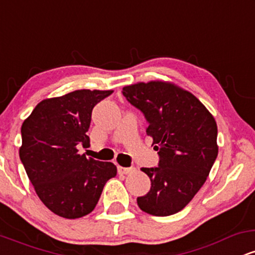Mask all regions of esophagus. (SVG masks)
I'll use <instances>...</instances> for the list:
<instances>
[{
  "mask_svg": "<svg viewBox=\"0 0 255 255\" xmlns=\"http://www.w3.org/2000/svg\"><path fill=\"white\" fill-rule=\"evenodd\" d=\"M118 170H119V174L128 175V174H131V172L135 171V168H134V166H130V168H124V166H119Z\"/></svg>",
  "mask_w": 255,
  "mask_h": 255,
  "instance_id": "34e87169",
  "label": "esophagus"
}]
</instances>
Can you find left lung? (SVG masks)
<instances>
[{"instance_id":"left-lung-1","label":"left lung","mask_w":255,"mask_h":255,"mask_svg":"<svg viewBox=\"0 0 255 255\" xmlns=\"http://www.w3.org/2000/svg\"><path fill=\"white\" fill-rule=\"evenodd\" d=\"M122 93L144 114L159 156L158 166L141 168L151 189L137 205L158 217L177 213L203 187L217 158V124L195 96L172 84L140 83Z\"/></svg>"}]
</instances>
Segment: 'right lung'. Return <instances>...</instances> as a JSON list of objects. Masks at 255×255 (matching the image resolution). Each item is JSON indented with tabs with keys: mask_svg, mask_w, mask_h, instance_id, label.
<instances>
[{
	"mask_svg": "<svg viewBox=\"0 0 255 255\" xmlns=\"http://www.w3.org/2000/svg\"><path fill=\"white\" fill-rule=\"evenodd\" d=\"M111 93L78 90L44 99L22 124L20 159L42 203L60 217L92 212L105 183L118 174L114 163L79 154L77 147L89 145L92 109Z\"/></svg>",
	"mask_w": 255,
	"mask_h": 255,
	"instance_id": "1",
	"label": "right lung"
}]
</instances>
